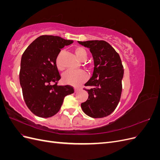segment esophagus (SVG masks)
<instances>
[{"instance_id":"1","label":"esophagus","mask_w":160,"mask_h":160,"mask_svg":"<svg viewBox=\"0 0 160 160\" xmlns=\"http://www.w3.org/2000/svg\"><path fill=\"white\" fill-rule=\"evenodd\" d=\"M78 90H79V89H77V88H75V92L78 91Z\"/></svg>"}]
</instances>
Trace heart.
Listing matches in <instances>:
<instances>
[{
  "mask_svg": "<svg viewBox=\"0 0 160 160\" xmlns=\"http://www.w3.org/2000/svg\"><path fill=\"white\" fill-rule=\"evenodd\" d=\"M74 52L76 57L80 61H85L87 57H88V52L83 47H76L74 49ZM56 63L58 69L60 70L62 69V67L60 64L59 57L57 58ZM87 79H88V75L85 71L81 70H68L62 75V81L65 84L75 87H77L84 83Z\"/></svg>",
  "mask_w": 160,
  "mask_h": 160,
  "instance_id": "heart-1",
  "label": "heart"
}]
</instances>
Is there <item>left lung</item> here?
Masks as SVG:
<instances>
[{
    "label": "left lung",
    "instance_id": "8db88e82",
    "mask_svg": "<svg viewBox=\"0 0 160 160\" xmlns=\"http://www.w3.org/2000/svg\"><path fill=\"white\" fill-rule=\"evenodd\" d=\"M89 49L94 61L91 79L85 84L91 87L89 97L81 104L83 112L93 118L108 116L117 108L122 91L124 69L118 53L105 41H78Z\"/></svg>",
    "mask_w": 160,
    "mask_h": 160
}]
</instances>
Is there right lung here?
<instances>
[{
  "mask_svg": "<svg viewBox=\"0 0 160 160\" xmlns=\"http://www.w3.org/2000/svg\"><path fill=\"white\" fill-rule=\"evenodd\" d=\"M60 37L42 35L29 45L21 57L19 80L23 98L32 113L51 118L61 109L65 97L74 93L70 85L59 86L56 60L61 49L72 43ZM55 82L56 84L52 85Z\"/></svg>",
  "mask_w": 160,
  "mask_h": 160,
  "instance_id": "add662e5",
  "label": "right lung"
}]
</instances>
